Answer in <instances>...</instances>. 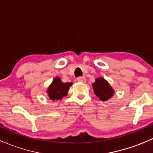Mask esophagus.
I'll return each mask as SVG.
<instances>
[{
  "label": "esophagus",
  "mask_w": 153,
  "mask_h": 153,
  "mask_svg": "<svg viewBox=\"0 0 153 153\" xmlns=\"http://www.w3.org/2000/svg\"><path fill=\"white\" fill-rule=\"evenodd\" d=\"M77 81H78V82H82V83H85L86 79L85 77H78V78H77Z\"/></svg>",
  "instance_id": "1"
}]
</instances>
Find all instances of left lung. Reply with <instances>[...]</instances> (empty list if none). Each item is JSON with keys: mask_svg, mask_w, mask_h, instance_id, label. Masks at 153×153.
I'll list each match as a JSON object with an SVG mask.
<instances>
[{"mask_svg": "<svg viewBox=\"0 0 153 153\" xmlns=\"http://www.w3.org/2000/svg\"><path fill=\"white\" fill-rule=\"evenodd\" d=\"M94 93L101 101H106L113 95L114 90L109 83L103 78H98L92 84Z\"/></svg>", "mask_w": 153, "mask_h": 153, "instance_id": "8db88e82", "label": "left lung"}]
</instances>
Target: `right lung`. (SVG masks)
Listing matches in <instances>:
<instances>
[{
	"instance_id": "1",
	"label": "right lung",
	"mask_w": 153,
	"mask_h": 153,
	"mask_svg": "<svg viewBox=\"0 0 153 153\" xmlns=\"http://www.w3.org/2000/svg\"><path fill=\"white\" fill-rule=\"evenodd\" d=\"M72 83H63L61 78H55L52 84L48 88V95L52 101L61 100L63 97L67 95L68 89Z\"/></svg>"
}]
</instances>
